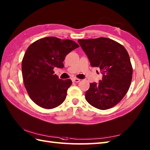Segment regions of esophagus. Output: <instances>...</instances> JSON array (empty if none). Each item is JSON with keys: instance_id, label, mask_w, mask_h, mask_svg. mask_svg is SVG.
Listing matches in <instances>:
<instances>
[{"instance_id": "obj_1", "label": "esophagus", "mask_w": 150, "mask_h": 150, "mask_svg": "<svg viewBox=\"0 0 150 150\" xmlns=\"http://www.w3.org/2000/svg\"><path fill=\"white\" fill-rule=\"evenodd\" d=\"M72 81L74 82H79L81 81V79H77V78H73L72 79Z\"/></svg>"}]
</instances>
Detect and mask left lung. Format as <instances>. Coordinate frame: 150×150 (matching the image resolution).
Instances as JSON below:
<instances>
[{"label": "left lung", "mask_w": 150, "mask_h": 150, "mask_svg": "<svg viewBox=\"0 0 150 150\" xmlns=\"http://www.w3.org/2000/svg\"><path fill=\"white\" fill-rule=\"evenodd\" d=\"M92 67H97L103 74L98 83L90 84L85 96L88 103L97 109L112 108L128 92L133 69L129 56L122 45L108 38L79 39Z\"/></svg>", "instance_id": "obj_1"}]
</instances>
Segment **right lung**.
<instances>
[{
    "instance_id": "obj_1",
    "label": "right lung",
    "mask_w": 150,
    "mask_h": 150,
    "mask_svg": "<svg viewBox=\"0 0 150 150\" xmlns=\"http://www.w3.org/2000/svg\"><path fill=\"white\" fill-rule=\"evenodd\" d=\"M79 46L74 41L47 37L28 47L22 61L25 88L38 106L52 109L66 99L70 79L62 80L54 74V68H63L66 56Z\"/></svg>"
}]
</instances>
